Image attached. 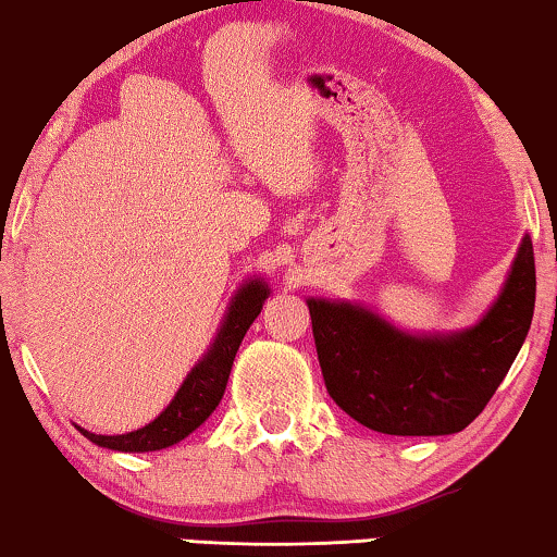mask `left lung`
Wrapping results in <instances>:
<instances>
[{"label":"left lung","mask_w":557,"mask_h":557,"mask_svg":"<svg viewBox=\"0 0 557 557\" xmlns=\"http://www.w3.org/2000/svg\"><path fill=\"white\" fill-rule=\"evenodd\" d=\"M326 393L387 436H448L482 413L512 368L535 311V253L524 235L484 317L456 332H403L362 304L309 296Z\"/></svg>","instance_id":"1"}]
</instances>
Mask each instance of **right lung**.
Instances as JSON below:
<instances>
[{"instance_id": "add662e5", "label": "right lung", "mask_w": 557, "mask_h": 557, "mask_svg": "<svg viewBox=\"0 0 557 557\" xmlns=\"http://www.w3.org/2000/svg\"><path fill=\"white\" fill-rule=\"evenodd\" d=\"M271 288L261 276L248 278L246 284L235 288L231 304H227L223 322H220L215 337H212L208 352L195 362V368L187 372L182 380L180 391L174 393L162 413L154 421L141 425V429L119 433V436H101V433L78 431L96 446L111 448V451L126 454H144L159 451V448H170L187 438L189 433L200 429V425L212 416L218 403L223 400L227 377H231L235 352H238L243 337H246L248 326L256 322L261 314L265 299H269Z\"/></svg>"}]
</instances>
